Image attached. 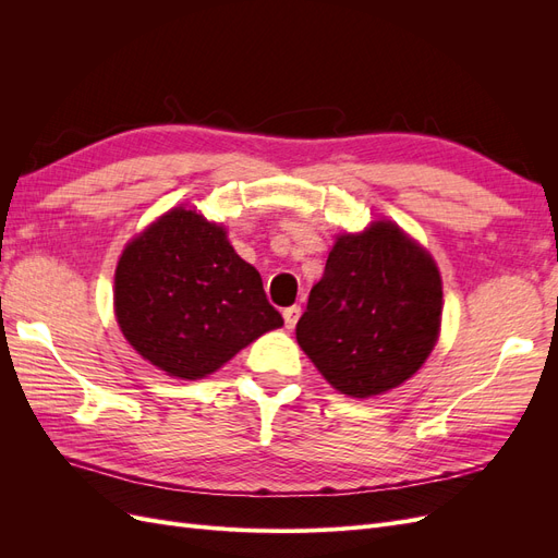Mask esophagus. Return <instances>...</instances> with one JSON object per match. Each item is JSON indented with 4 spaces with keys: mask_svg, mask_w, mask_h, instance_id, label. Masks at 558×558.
I'll return each mask as SVG.
<instances>
[{
    "mask_svg": "<svg viewBox=\"0 0 558 558\" xmlns=\"http://www.w3.org/2000/svg\"><path fill=\"white\" fill-rule=\"evenodd\" d=\"M300 314H302V310H300L298 305L286 307V310H283V324H286V328H295Z\"/></svg>",
    "mask_w": 558,
    "mask_h": 558,
    "instance_id": "esophagus-1",
    "label": "esophagus"
}]
</instances>
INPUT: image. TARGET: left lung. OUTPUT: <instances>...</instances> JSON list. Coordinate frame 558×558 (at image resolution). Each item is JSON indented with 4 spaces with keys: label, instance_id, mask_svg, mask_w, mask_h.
Segmentation results:
<instances>
[{
    "label": "left lung",
    "instance_id": "obj_1",
    "mask_svg": "<svg viewBox=\"0 0 558 558\" xmlns=\"http://www.w3.org/2000/svg\"><path fill=\"white\" fill-rule=\"evenodd\" d=\"M442 324L430 253L391 221L340 234L295 337L318 373L351 398H373L426 363Z\"/></svg>",
    "mask_w": 558,
    "mask_h": 558
}]
</instances>
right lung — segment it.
I'll return each mask as SVG.
<instances>
[{"label":"right lung","mask_w":558,"mask_h":558,"mask_svg":"<svg viewBox=\"0 0 558 558\" xmlns=\"http://www.w3.org/2000/svg\"><path fill=\"white\" fill-rule=\"evenodd\" d=\"M113 310L142 359L177 379H202L283 326L258 269L223 226L174 207L134 238L116 267Z\"/></svg>","instance_id":"add662e5"}]
</instances>
